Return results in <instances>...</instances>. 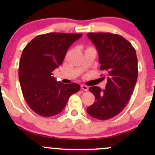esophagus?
Here are the masks:
<instances>
[{
	"instance_id": "1",
	"label": "esophagus",
	"mask_w": 155,
	"mask_h": 155,
	"mask_svg": "<svg viewBox=\"0 0 155 155\" xmlns=\"http://www.w3.org/2000/svg\"><path fill=\"white\" fill-rule=\"evenodd\" d=\"M81 90H84V91H87V90H89L88 87L87 86V85H84V84L81 85Z\"/></svg>"
}]
</instances>
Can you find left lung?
<instances>
[{"instance_id": "left-lung-1", "label": "left lung", "mask_w": 155, "mask_h": 155, "mask_svg": "<svg viewBox=\"0 0 155 155\" xmlns=\"http://www.w3.org/2000/svg\"><path fill=\"white\" fill-rule=\"evenodd\" d=\"M98 51L100 69L105 71L107 83L105 90L90 87L95 103L87 108L90 116L107 120L118 115L130 98L138 79L136 49L127 40L111 33H89Z\"/></svg>"}]
</instances>
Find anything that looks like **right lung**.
<instances>
[{"mask_svg":"<svg viewBox=\"0 0 155 155\" xmlns=\"http://www.w3.org/2000/svg\"><path fill=\"white\" fill-rule=\"evenodd\" d=\"M81 33H50L35 37L21 55L19 80L29 107L44 117L60 113L70 96L79 91L78 84L57 81L53 71L63 63L67 50Z\"/></svg>","mask_w":155,"mask_h":155,"instance_id":"add662e5","label":"right lung"}]
</instances>
